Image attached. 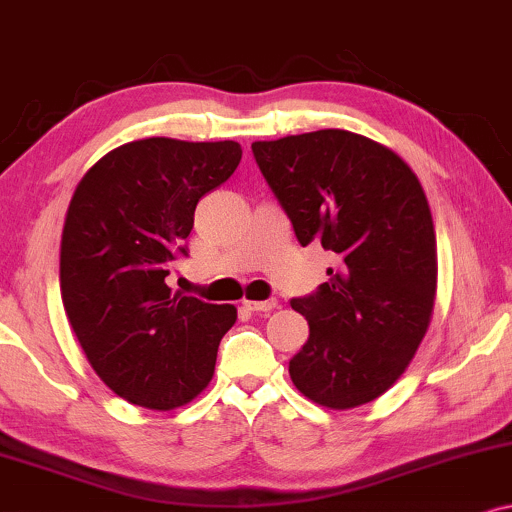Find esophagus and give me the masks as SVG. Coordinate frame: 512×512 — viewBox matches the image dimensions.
Listing matches in <instances>:
<instances>
[{
	"mask_svg": "<svg viewBox=\"0 0 512 512\" xmlns=\"http://www.w3.org/2000/svg\"><path fill=\"white\" fill-rule=\"evenodd\" d=\"M243 307L250 312H260V315H267L276 307V300H243Z\"/></svg>",
	"mask_w": 512,
	"mask_h": 512,
	"instance_id": "esophagus-1",
	"label": "esophagus"
}]
</instances>
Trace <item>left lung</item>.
<instances>
[{"mask_svg":"<svg viewBox=\"0 0 512 512\" xmlns=\"http://www.w3.org/2000/svg\"><path fill=\"white\" fill-rule=\"evenodd\" d=\"M252 155L298 243L338 260L315 293L291 300L310 324L288 362L295 389L331 410L365 405L396 384L432 322L427 195L396 152L341 128L257 140Z\"/></svg>","mask_w":512,"mask_h":512,"instance_id":"left-lung-1","label":"left lung"}]
</instances>
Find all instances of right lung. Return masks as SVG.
<instances>
[{
    "mask_svg": "<svg viewBox=\"0 0 512 512\" xmlns=\"http://www.w3.org/2000/svg\"><path fill=\"white\" fill-rule=\"evenodd\" d=\"M238 143L133 140L80 178L61 233L66 317L92 369L128 403L174 410L212 381L236 307L171 293L164 279L200 197L229 178Z\"/></svg>",
    "mask_w": 512,
    "mask_h": 512,
    "instance_id": "right-lung-1",
    "label": "right lung"
}]
</instances>
